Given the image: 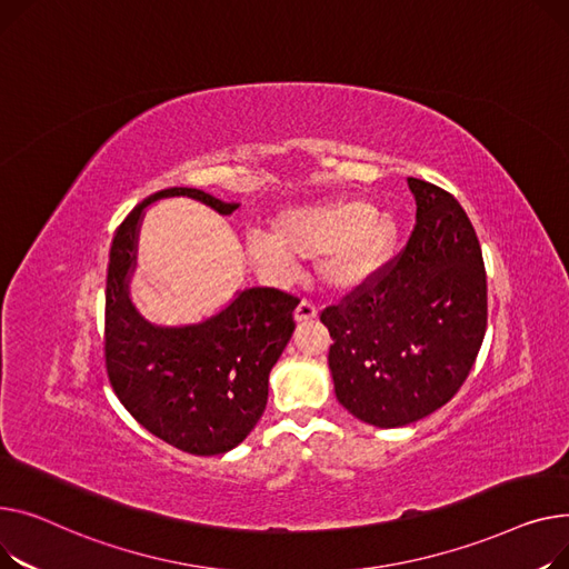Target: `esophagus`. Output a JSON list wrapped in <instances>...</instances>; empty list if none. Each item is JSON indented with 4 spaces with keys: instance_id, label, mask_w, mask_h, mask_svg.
<instances>
[{
    "instance_id": "esophagus-1",
    "label": "esophagus",
    "mask_w": 569,
    "mask_h": 569,
    "mask_svg": "<svg viewBox=\"0 0 569 569\" xmlns=\"http://www.w3.org/2000/svg\"><path fill=\"white\" fill-rule=\"evenodd\" d=\"M317 315H319V308H317L315 303H310V300H300L298 308H296L293 319H296L298 323H308V321L317 319Z\"/></svg>"
}]
</instances>
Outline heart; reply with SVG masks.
Returning a JSON list of instances; mask_svg holds the SVG:
<instances>
[{
  "instance_id": "obj_1",
  "label": "heart",
  "mask_w": 569,
  "mask_h": 569,
  "mask_svg": "<svg viewBox=\"0 0 569 569\" xmlns=\"http://www.w3.org/2000/svg\"><path fill=\"white\" fill-rule=\"evenodd\" d=\"M399 239L392 213L362 199H340L282 211L271 233H252L246 243L257 269L291 276L296 261L319 260L326 284L353 291L372 282L390 261Z\"/></svg>"
}]
</instances>
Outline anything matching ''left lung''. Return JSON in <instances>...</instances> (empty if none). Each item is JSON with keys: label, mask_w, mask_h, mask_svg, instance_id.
Returning a JSON list of instances; mask_svg holds the SVG:
<instances>
[{"label": "left lung", "mask_w": 569, "mask_h": 569, "mask_svg": "<svg viewBox=\"0 0 569 569\" xmlns=\"http://www.w3.org/2000/svg\"><path fill=\"white\" fill-rule=\"evenodd\" d=\"M407 248L321 312L340 405L375 427H405L448 405L487 330V273L476 229L443 188L409 177Z\"/></svg>", "instance_id": "8db88e82"}]
</instances>
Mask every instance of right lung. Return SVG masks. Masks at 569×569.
<instances>
[{
    "label": "right lung",
    "mask_w": 569,
    "mask_h": 569,
    "mask_svg": "<svg viewBox=\"0 0 569 569\" xmlns=\"http://www.w3.org/2000/svg\"><path fill=\"white\" fill-rule=\"evenodd\" d=\"M190 197L229 216L237 202L167 188L119 224L108 263L106 367L126 411L153 437L190 455H222L246 441L269 399V375L291 340L298 298L271 287L237 293L218 315L188 326H156L130 300L144 209Z\"/></svg>",
    "instance_id": "right-lung-1"
}]
</instances>
